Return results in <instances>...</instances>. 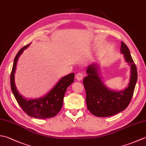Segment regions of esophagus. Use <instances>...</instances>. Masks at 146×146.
Instances as JSON below:
<instances>
[{
  "mask_svg": "<svg viewBox=\"0 0 146 146\" xmlns=\"http://www.w3.org/2000/svg\"><path fill=\"white\" fill-rule=\"evenodd\" d=\"M83 73L79 72L76 75V78L77 80H78V81L82 80L83 79Z\"/></svg>",
  "mask_w": 146,
  "mask_h": 146,
  "instance_id": "esophagus-1",
  "label": "esophagus"
}]
</instances>
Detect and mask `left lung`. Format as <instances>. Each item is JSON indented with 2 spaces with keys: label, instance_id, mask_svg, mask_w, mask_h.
<instances>
[{
  "label": "left lung",
  "instance_id": "obj_1",
  "mask_svg": "<svg viewBox=\"0 0 146 146\" xmlns=\"http://www.w3.org/2000/svg\"><path fill=\"white\" fill-rule=\"evenodd\" d=\"M120 51L131 69L130 82L123 90L117 92L107 88L99 75V68L96 64L89 65L86 69L88 76L83 82L86 91V102L88 110L97 117H109L124 110L134 94L137 80V68L129 49L123 42H121Z\"/></svg>",
  "mask_w": 146,
  "mask_h": 146
}]
</instances>
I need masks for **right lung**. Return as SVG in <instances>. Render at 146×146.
Masks as SVG:
<instances>
[{
	"instance_id": "1",
	"label": "right lung",
	"mask_w": 146,
	"mask_h": 146,
	"mask_svg": "<svg viewBox=\"0 0 146 146\" xmlns=\"http://www.w3.org/2000/svg\"><path fill=\"white\" fill-rule=\"evenodd\" d=\"M29 44L21 48L15 56L11 74V86L12 92L17 103L29 116L36 119H44L54 117L60 111L63 103L64 94L68 86L74 82L75 73H72L60 79L56 85L44 97L38 99L27 100L19 94L15 85L14 74L17 62L20 55L23 53Z\"/></svg>"
}]
</instances>
